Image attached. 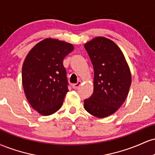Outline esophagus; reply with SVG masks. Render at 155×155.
Listing matches in <instances>:
<instances>
[{"label": "esophagus", "mask_w": 155, "mask_h": 155, "mask_svg": "<svg viewBox=\"0 0 155 155\" xmlns=\"http://www.w3.org/2000/svg\"><path fill=\"white\" fill-rule=\"evenodd\" d=\"M81 84V81H79L76 84H74L72 85V87L74 89H77Z\"/></svg>", "instance_id": "1"}]
</instances>
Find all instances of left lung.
Instances as JSON below:
<instances>
[{"label":"left lung","instance_id":"1","mask_svg":"<svg viewBox=\"0 0 155 155\" xmlns=\"http://www.w3.org/2000/svg\"><path fill=\"white\" fill-rule=\"evenodd\" d=\"M94 68V91L84 100L90 114L104 118L124 104L131 85V74L118 46L105 37H96L84 44Z\"/></svg>","mask_w":155,"mask_h":155}]
</instances>
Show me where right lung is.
Returning <instances> with one entry per match:
<instances>
[{
	"label": "right lung",
	"mask_w": 155,
	"mask_h": 155,
	"mask_svg": "<svg viewBox=\"0 0 155 155\" xmlns=\"http://www.w3.org/2000/svg\"><path fill=\"white\" fill-rule=\"evenodd\" d=\"M73 50L71 44L46 38L26 56L22 70L23 89L27 100L40 114H52L63 105L68 92L63 59Z\"/></svg>",
	"instance_id": "obj_1"
}]
</instances>
